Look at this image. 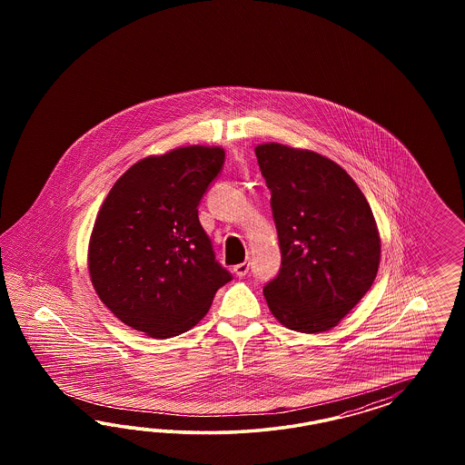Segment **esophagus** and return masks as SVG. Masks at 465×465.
I'll return each mask as SVG.
<instances>
[{
  "mask_svg": "<svg viewBox=\"0 0 465 465\" xmlns=\"http://www.w3.org/2000/svg\"><path fill=\"white\" fill-rule=\"evenodd\" d=\"M233 272H235L239 278H243V276L249 272V262H242V264H237V266L233 268Z\"/></svg>",
  "mask_w": 465,
  "mask_h": 465,
  "instance_id": "obj_1",
  "label": "esophagus"
}]
</instances>
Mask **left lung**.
Segmentation results:
<instances>
[{
  "mask_svg": "<svg viewBox=\"0 0 465 465\" xmlns=\"http://www.w3.org/2000/svg\"><path fill=\"white\" fill-rule=\"evenodd\" d=\"M271 191L282 268L264 286L271 313L298 332H324L365 296L381 237L360 187L332 160L280 143L255 148Z\"/></svg>",
  "mask_w": 465,
  "mask_h": 465,
  "instance_id": "8db88e82",
  "label": "left lung"
}]
</instances>
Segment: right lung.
Here are the masks:
<instances>
[{"label":"right lung","instance_id":"right-lung-1","mask_svg":"<svg viewBox=\"0 0 465 465\" xmlns=\"http://www.w3.org/2000/svg\"><path fill=\"white\" fill-rule=\"evenodd\" d=\"M223 163V148L199 144L143 158L100 208L88 245L92 284L119 321L150 338L194 327L232 282L197 216Z\"/></svg>","mask_w":465,"mask_h":465}]
</instances>
